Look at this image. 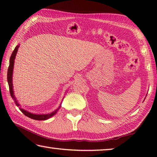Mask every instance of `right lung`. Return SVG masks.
I'll list each match as a JSON object with an SVG mask.
<instances>
[{"label": "right lung", "mask_w": 157, "mask_h": 157, "mask_svg": "<svg viewBox=\"0 0 157 157\" xmlns=\"http://www.w3.org/2000/svg\"><path fill=\"white\" fill-rule=\"evenodd\" d=\"M20 46L19 45H17L16 46L14 51H13L12 54H11V56L10 57V66H9L8 71H7V82L9 84V87H10V94L13 100H14L15 104L17 106H18L20 110L22 112L23 114H25V115L31 118V119H33L35 120H46L49 119L50 117H51L53 116L55 114L57 113V111H59V109L61 108V105L59 106L57 109H56L55 111H52L51 113H48V114H34L30 113V112L27 111L26 110H25L24 109H22L20 107V105L18 102H17V100L16 98V97L14 96V93H13V83H12V75H13V66H14V60L15 58H16V55L17 54V50H18V48Z\"/></svg>", "instance_id": "obj_1"}]
</instances>
